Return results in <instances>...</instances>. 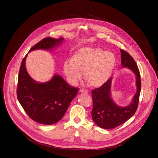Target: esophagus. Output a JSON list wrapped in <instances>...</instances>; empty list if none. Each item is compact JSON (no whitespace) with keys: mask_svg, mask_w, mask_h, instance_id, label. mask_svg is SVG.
<instances>
[{"mask_svg":"<svg viewBox=\"0 0 158 158\" xmlns=\"http://www.w3.org/2000/svg\"><path fill=\"white\" fill-rule=\"evenodd\" d=\"M80 92L81 93H88V90L87 89H84V88H80Z\"/></svg>","mask_w":158,"mask_h":158,"instance_id":"obj_1","label":"esophagus"}]
</instances>
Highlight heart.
Listing matches in <instances>:
<instances>
[{
    "mask_svg": "<svg viewBox=\"0 0 158 158\" xmlns=\"http://www.w3.org/2000/svg\"><path fill=\"white\" fill-rule=\"evenodd\" d=\"M116 65L115 56L99 48L84 47L76 51L70 60L64 62L63 70L68 80L76 84L84 78L91 86L98 87L111 77Z\"/></svg>",
    "mask_w": 158,
    "mask_h": 158,
    "instance_id": "b5f03b06",
    "label": "heart"
}]
</instances>
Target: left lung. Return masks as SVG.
Segmentation results:
<instances>
[{"label":"left lung","mask_w":158,"mask_h":158,"mask_svg":"<svg viewBox=\"0 0 158 158\" xmlns=\"http://www.w3.org/2000/svg\"><path fill=\"white\" fill-rule=\"evenodd\" d=\"M121 52L122 66L131 69L136 76L137 91L130 105L126 107H120L113 101L110 96L112 78H110L101 87L92 90V117L98 126L105 129L117 127L128 121L136 111L139 102L141 90L139 69L130 54L123 49H121Z\"/></svg>","instance_id":"8db88e82"}]
</instances>
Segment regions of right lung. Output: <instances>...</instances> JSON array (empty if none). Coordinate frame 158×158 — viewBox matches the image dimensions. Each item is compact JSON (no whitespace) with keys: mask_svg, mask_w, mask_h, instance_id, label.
<instances>
[{"mask_svg":"<svg viewBox=\"0 0 158 158\" xmlns=\"http://www.w3.org/2000/svg\"><path fill=\"white\" fill-rule=\"evenodd\" d=\"M63 38L45 37L30 51L52 49L60 45ZM23 59L18 74L17 97L22 107L32 120L44 125H52L63 117L70 102L77 95L78 88L71 86L59 75L45 83H38L27 74Z\"/></svg>","mask_w":158,"mask_h":158,"instance_id":"1","label":"right lung"}]
</instances>
